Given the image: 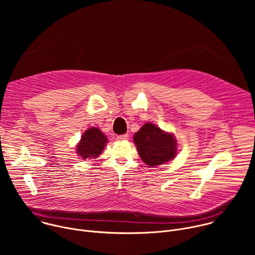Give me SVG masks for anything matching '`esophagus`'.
Returning a JSON list of instances; mask_svg holds the SVG:
<instances>
[{"label":"esophagus","instance_id":"obj_1","mask_svg":"<svg viewBox=\"0 0 255 255\" xmlns=\"http://www.w3.org/2000/svg\"><path fill=\"white\" fill-rule=\"evenodd\" d=\"M128 139H129L128 134H123V135H118L117 136V140H128Z\"/></svg>","mask_w":255,"mask_h":255}]
</instances>
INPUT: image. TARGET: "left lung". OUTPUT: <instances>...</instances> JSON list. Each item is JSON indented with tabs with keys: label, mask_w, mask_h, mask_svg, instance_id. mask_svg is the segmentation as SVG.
Wrapping results in <instances>:
<instances>
[{
	"label": "left lung",
	"mask_w": 255,
	"mask_h": 255,
	"mask_svg": "<svg viewBox=\"0 0 255 255\" xmlns=\"http://www.w3.org/2000/svg\"><path fill=\"white\" fill-rule=\"evenodd\" d=\"M133 140L141 159L149 166L163 164L176 154V140L173 135L151 123L144 124L134 134Z\"/></svg>",
	"instance_id": "left-lung-1"
}]
</instances>
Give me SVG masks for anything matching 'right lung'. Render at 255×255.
Here are the masks:
<instances>
[{
    "label": "right lung",
    "mask_w": 255,
    "mask_h": 255,
    "mask_svg": "<svg viewBox=\"0 0 255 255\" xmlns=\"http://www.w3.org/2000/svg\"><path fill=\"white\" fill-rule=\"evenodd\" d=\"M107 140V137L99 128H89L78 144L77 153L84 159L98 157L105 148Z\"/></svg>",
    "instance_id": "add662e5"
}]
</instances>
